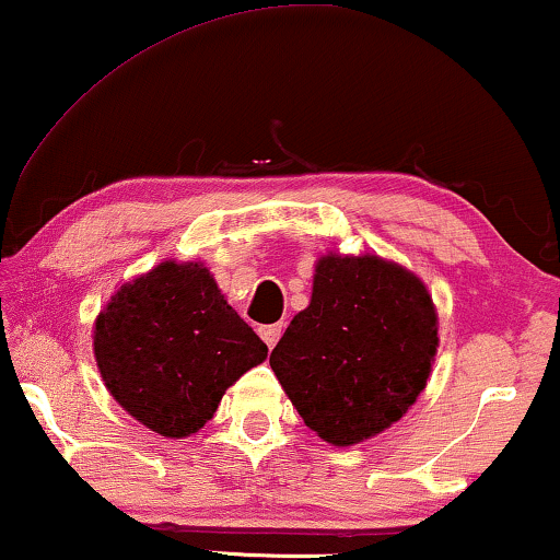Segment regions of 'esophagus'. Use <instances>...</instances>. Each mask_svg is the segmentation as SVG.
Returning a JSON list of instances; mask_svg holds the SVG:
<instances>
[{
    "label": "esophagus",
    "mask_w": 560,
    "mask_h": 560,
    "mask_svg": "<svg viewBox=\"0 0 560 560\" xmlns=\"http://www.w3.org/2000/svg\"><path fill=\"white\" fill-rule=\"evenodd\" d=\"M280 334H282V324H270V326L259 328V336H262V341H265L270 349L275 347V343H278Z\"/></svg>",
    "instance_id": "1"
}]
</instances>
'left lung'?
<instances>
[{"label":"left lung","mask_w":560,"mask_h":560,"mask_svg":"<svg viewBox=\"0 0 560 560\" xmlns=\"http://www.w3.org/2000/svg\"><path fill=\"white\" fill-rule=\"evenodd\" d=\"M435 347L439 316L420 278L377 255H326L270 366L311 431L354 446L418 400Z\"/></svg>","instance_id":"left-lung-1"}]
</instances>
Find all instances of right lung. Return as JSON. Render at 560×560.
I'll return each instance as SVG.
<instances>
[{
  "mask_svg": "<svg viewBox=\"0 0 560 560\" xmlns=\"http://www.w3.org/2000/svg\"><path fill=\"white\" fill-rule=\"evenodd\" d=\"M104 385L165 439L201 431L226 387L262 364L267 347L224 301L201 262H160L121 285L94 326Z\"/></svg>",
  "mask_w": 560,
  "mask_h": 560,
  "instance_id": "right-lung-1",
  "label": "right lung"
}]
</instances>
